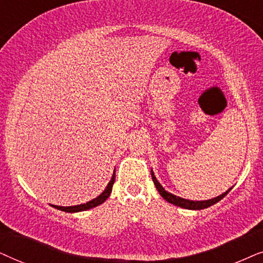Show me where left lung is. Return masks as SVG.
I'll return each mask as SVG.
<instances>
[{"instance_id":"8db88e82","label":"left lung","mask_w":263,"mask_h":263,"mask_svg":"<svg viewBox=\"0 0 263 263\" xmlns=\"http://www.w3.org/2000/svg\"><path fill=\"white\" fill-rule=\"evenodd\" d=\"M152 178H153L154 184H155V186L157 189V191L160 192V195L162 196V198L166 199L168 203H172V204H174V205H178V207H181V208H185V209H192V211H199V209H204V208L211 207V205L215 204V203H218L219 201H221V199L225 197V196L231 191V189H232V187H231L230 190L223 192L222 195H220L215 198L207 199V201H190V199H185V198L178 197V196L170 194V192H167L166 190H164V189L161 186V184L159 183V181H157L155 176H154L153 171H152Z\"/></svg>"}]
</instances>
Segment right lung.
I'll return each instance as SVG.
<instances>
[{
	"label": "right lung",
	"mask_w": 263,
	"mask_h": 263,
	"mask_svg": "<svg viewBox=\"0 0 263 263\" xmlns=\"http://www.w3.org/2000/svg\"><path fill=\"white\" fill-rule=\"evenodd\" d=\"M115 181V172L113 174V177H111V179L109 181V184L107 185L106 190H104L102 194H101L99 197L93 198L92 201L87 202V203H84V204H79V205H73V207H59V205H54L52 204V207L59 209V211H62V212H67V213H77V212H84V211H87V209H91V208H95L97 205L102 204V203L106 201V199L109 197L110 192H111V189H113V184Z\"/></svg>",
	"instance_id": "1"
}]
</instances>
